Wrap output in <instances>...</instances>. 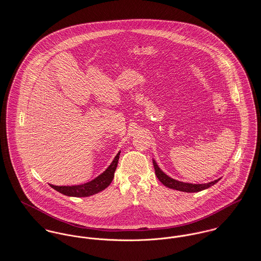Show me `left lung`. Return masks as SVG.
<instances>
[{"instance_id": "obj_1", "label": "left lung", "mask_w": 261, "mask_h": 261, "mask_svg": "<svg viewBox=\"0 0 261 261\" xmlns=\"http://www.w3.org/2000/svg\"><path fill=\"white\" fill-rule=\"evenodd\" d=\"M153 161V166L155 169V174H156L157 178L167 188L169 189H173V190H177L180 192H186V193H197V192H201L203 190H206L210 187L214 186L216 182H218L220 180V178L211 181L208 184H202V185H195V184H189V182H182V181H178L175 180L171 177H169L168 175H166L156 164L155 160Z\"/></svg>"}]
</instances>
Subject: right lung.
Returning <instances> with one entry per match:
<instances>
[{"label": "right lung", "mask_w": 261, "mask_h": 261, "mask_svg": "<svg viewBox=\"0 0 261 261\" xmlns=\"http://www.w3.org/2000/svg\"><path fill=\"white\" fill-rule=\"evenodd\" d=\"M119 155H120V151L118 152V154L114 158L112 163L109 165V167L105 170L104 172L100 174L98 177H96L95 179L91 180L90 182L80 185V186H71V187H65V186L59 187V186H53V185H50V187L62 195H65L68 197H76V198L89 197L99 192H102L108 186H110V184L114 178V173L117 168Z\"/></svg>", "instance_id": "obj_1"}]
</instances>
